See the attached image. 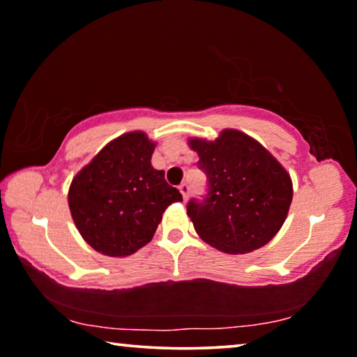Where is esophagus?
<instances>
[{
	"instance_id": "obj_1",
	"label": "esophagus",
	"mask_w": 357,
	"mask_h": 357,
	"mask_svg": "<svg viewBox=\"0 0 357 357\" xmlns=\"http://www.w3.org/2000/svg\"><path fill=\"white\" fill-rule=\"evenodd\" d=\"M179 190H181V193H183L184 200H187V198H189V195H190V185L187 183H183L179 185Z\"/></svg>"
}]
</instances>
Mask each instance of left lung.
Here are the masks:
<instances>
[{"instance_id":"obj_1","label":"left lung","mask_w":357,"mask_h":357,"mask_svg":"<svg viewBox=\"0 0 357 357\" xmlns=\"http://www.w3.org/2000/svg\"><path fill=\"white\" fill-rule=\"evenodd\" d=\"M190 146L208 181L206 193L187 203L200 238L227 253H249L268 244L293 200L289 174L261 144L238 130H223L215 142L195 138Z\"/></svg>"}]
</instances>
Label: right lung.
I'll return each mask as SVG.
<instances>
[{"label":"right lung","instance_id":"add662e5","mask_svg":"<svg viewBox=\"0 0 357 357\" xmlns=\"http://www.w3.org/2000/svg\"><path fill=\"white\" fill-rule=\"evenodd\" d=\"M154 143L143 132L116 138L72 181L69 208L84 241L108 257H126L153 239L164 211L183 202L165 172L151 165Z\"/></svg>","mask_w":357,"mask_h":357}]
</instances>
